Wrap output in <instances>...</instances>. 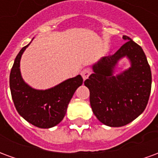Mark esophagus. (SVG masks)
<instances>
[{
  "label": "esophagus",
  "instance_id": "34e87169",
  "mask_svg": "<svg viewBox=\"0 0 158 158\" xmlns=\"http://www.w3.org/2000/svg\"><path fill=\"white\" fill-rule=\"evenodd\" d=\"M90 69H88V68H86V69H84L82 70V72H81V75H82V78L84 80H85L88 77L90 74Z\"/></svg>",
  "mask_w": 158,
  "mask_h": 158
}]
</instances>
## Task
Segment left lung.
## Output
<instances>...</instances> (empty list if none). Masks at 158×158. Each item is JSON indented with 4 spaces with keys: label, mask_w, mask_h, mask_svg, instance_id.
I'll return each instance as SVG.
<instances>
[{
    "label": "left lung",
    "mask_w": 158,
    "mask_h": 158,
    "mask_svg": "<svg viewBox=\"0 0 158 158\" xmlns=\"http://www.w3.org/2000/svg\"><path fill=\"white\" fill-rule=\"evenodd\" d=\"M113 55L103 56L92 66L93 73L85 81L89 89V102L95 116L109 127L131 123L146 109L152 88V72L142 48L129 37ZM131 67L114 74L121 59Z\"/></svg>",
    "instance_id": "1"
}]
</instances>
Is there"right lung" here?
<instances>
[{
    "label": "right lung",
    "instance_id": "1",
    "mask_svg": "<svg viewBox=\"0 0 158 158\" xmlns=\"http://www.w3.org/2000/svg\"><path fill=\"white\" fill-rule=\"evenodd\" d=\"M30 43L21 49L11 70L12 98L19 115L27 122L38 128L50 129L63 119L69 102L83 84V79L81 75H77L47 89H36L29 86L21 75L20 60Z\"/></svg>",
    "mask_w": 158,
    "mask_h": 158
}]
</instances>
